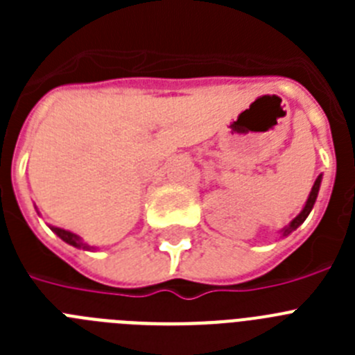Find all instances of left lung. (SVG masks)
<instances>
[{
	"label": "left lung",
	"mask_w": 355,
	"mask_h": 355,
	"mask_svg": "<svg viewBox=\"0 0 355 355\" xmlns=\"http://www.w3.org/2000/svg\"><path fill=\"white\" fill-rule=\"evenodd\" d=\"M320 183H322V175H318V178H316L315 184H313V188H311V193H309V197H307V200H306V206H304V209H302V211H300L299 215L295 216L293 220L290 222V225H288V227H284V229H283V236H288V234H290L291 231H295V229L299 227V225L302 224L304 220H306V218H307V215H309V213H311L313 206H315L316 196H318Z\"/></svg>",
	"instance_id": "left-lung-1"
}]
</instances>
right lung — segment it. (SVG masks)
<instances>
[{"instance_id": "1", "label": "right lung", "mask_w": 355, "mask_h": 355, "mask_svg": "<svg viewBox=\"0 0 355 355\" xmlns=\"http://www.w3.org/2000/svg\"><path fill=\"white\" fill-rule=\"evenodd\" d=\"M53 231H55L56 234H58V236L62 238V240L65 241V243H69V245H72V247H78V249H87V243H83V241H81V238L78 236V234H74V233H71V231H65V229H60V227H51Z\"/></svg>"}]
</instances>
